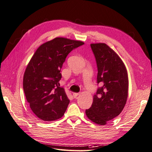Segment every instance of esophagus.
Here are the masks:
<instances>
[{
  "mask_svg": "<svg viewBox=\"0 0 152 152\" xmlns=\"http://www.w3.org/2000/svg\"><path fill=\"white\" fill-rule=\"evenodd\" d=\"M79 95V93H73V96L74 98H77V96H78Z\"/></svg>",
  "mask_w": 152,
  "mask_h": 152,
  "instance_id": "esophagus-1",
  "label": "esophagus"
}]
</instances>
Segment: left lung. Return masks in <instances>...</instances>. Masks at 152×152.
<instances>
[{"label":"left lung","instance_id":"8db88e82","mask_svg":"<svg viewBox=\"0 0 152 152\" xmlns=\"http://www.w3.org/2000/svg\"><path fill=\"white\" fill-rule=\"evenodd\" d=\"M90 46L97 62V83L102 86L94 95L86 114L94 123L105 125L119 115L126 103L128 72L120 57L106 44L94 43Z\"/></svg>","mask_w":152,"mask_h":152}]
</instances>
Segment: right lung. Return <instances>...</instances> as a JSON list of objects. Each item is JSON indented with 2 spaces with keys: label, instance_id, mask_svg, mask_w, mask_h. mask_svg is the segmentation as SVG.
Masks as SVG:
<instances>
[{
  "label": "right lung",
  "instance_id": "1",
  "mask_svg": "<svg viewBox=\"0 0 152 152\" xmlns=\"http://www.w3.org/2000/svg\"><path fill=\"white\" fill-rule=\"evenodd\" d=\"M84 44L80 40L56 37L41 44L26 68L23 89L35 115L44 121L60 119L69 103L60 87L61 69L70 51Z\"/></svg>",
  "mask_w": 152,
  "mask_h": 152
}]
</instances>
